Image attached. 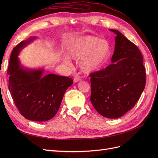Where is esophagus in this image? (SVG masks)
<instances>
[{"mask_svg":"<svg viewBox=\"0 0 158 158\" xmlns=\"http://www.w3.org/2000/svg\"><path fill=\"white\" fill-rule=\"evenodd\" d=\"M82 80V78H80V77H78V76H76V77H74V82H79V81Z\"/></svg>","mask_w":158,"mask_h":158,"instance_id":"1","label":"esophagus"}]
</instances>
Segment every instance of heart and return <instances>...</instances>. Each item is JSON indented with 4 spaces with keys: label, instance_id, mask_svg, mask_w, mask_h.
<instances>
[{
    "label": "heart",
    "instance_id": "b5f03b06",
    "mask_svg": "<svg viewBox=\"0 0 158 158\" xmlns=\"http://www.w3.org/2000/svg\"><path fill=\"white\" fill-rule=\"evenodd\" d=\"M111 47L106 40L92 35L80 37L70 47L69 56L73 59L82 58L80 66L85 73H93L102 69L111 55Z\"/></svg>",
    "mask_w": 158,
    "mask_h": 158
}]
</instances>
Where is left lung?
Wrapping results in <instances>:
<instances>
[{"label":"left lung","instance_id":"left-lung-1","mask_svg":"<svg viewBox=\"0 0 158 158\" xmlns=\"http://www.w3.org/2000/svg\"><path fill=\"white\" fill-rule=\"evenodd\" d=\"M110 65L90 74V100L101 115L109 118L123 116L134 107L146 85L143 57L137 46L117 30Z\"/></svg>","mask_w":158,"mask_h":158}]
</instances>
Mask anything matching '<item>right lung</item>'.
Segmentation results:
<instances>
[{"label":"right lung","mask_w":158,"mask_h":158,"mask_svg":"<svg viewBox=\"0 0 158 158\" xmlns=\"http://www.w3.org/2000/svg\"><path fill=\"white\" fill-rule=\"evenodd\" d=\"M36 39L31 36L14 47L7 74L8 89L20 113L28 120L43 122L55 115L73 80L54 74L44 76V69L26 68L21 64L18 57L20 51Z\"/></svg>","instance_id":"1"}]
</instances>
